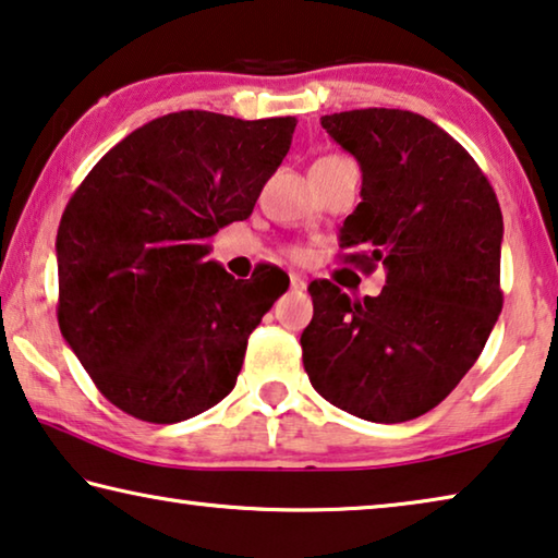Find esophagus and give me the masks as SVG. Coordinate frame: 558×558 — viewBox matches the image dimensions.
Returning a JSON list of instances; mask_svg holds the SVG:
<instances>
[{"instance_id":"esophagus-1","label":"esophagus","mask_w":558,"mask_h":558,"mask_svg":"<svg viewBox=\"0 0 558 558\" xmlns=\"http://www.w3.org/2000/svg\"><path fill=\"white\" fill-rule=\"evenodd\" d=\"M289 279H291V289H306V277H304V274L294 271V274H289Z\"/></svg>"}]
</instances>
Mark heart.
<instances>
[{"label": "heart", "mask_w": 558, "mask_h": 558, "mask_svg": "<svg viewBox=\"0 0 558 558\" xmlns=\"http://www.w3.org/2000/svg\"><path fill=\"white\" fill-rule=\"evenodd\" d=\"M289 252H291V254H294V256H299V254H302V252H299V250H296V246H294V250H289Z\"/></svg>", "instance_id": "1"}]
</instances>
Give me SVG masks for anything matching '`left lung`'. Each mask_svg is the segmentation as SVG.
Returning <instances> with one entry per match:
<instances>
[{
    "instance_id": "left-lung-1",
    "label": "left lung",
    "mask_w": 558,
    "mask_h": 558,
    "mask_svg": "<svg viewBox=\"0 0 558 558\" xmlns=\"http://www.w3.org/2000/svg\"><path fill=\"white\" fill-rule=\"evenodd\" d=\"M362 167V202L341 227V262L384 264L379 296L312 281L302 333L312 387L376 424L409 422L449 397L504 306L499 199L471 154L404 109L322 117Z\"/></svg>"
}]
</instances>
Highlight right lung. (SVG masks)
<instances>
[{"label": "right lung", "instance_id": "add662e5", "mask_svg": "<svg viewBox=\"0 0 558 558\" xmlns=\"http://www.w3.org/2000/svg\"><path fill=\"white\" fill-rule=\"evenodd\" d=\"M294 126L174 111L124 136L76 186L57 231V319L124 414L177 424L234 389L250 333L289 277L259 267L234 279L207 254L221 227L250 217Z\"/></svg>", "mask_w": 558, "mask_h": 558}]
</instances>
